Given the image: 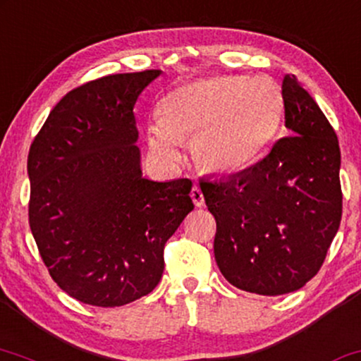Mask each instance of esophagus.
Returning <instances> with one entry per match:
<instances>
[{"mask_svg": "<svg viewBox=\"0 0 361 361\" xmlns=\"http://www.w3.org/2000/svg\"><path fill=\"white\" fill-rule=\"evenodd\" d=\"M190 196H191V200H193L195 207H203V204H204V196L202 193V190H200V186L195 185L193 188H191Z\"/></svg>", "mask_w": 361, "mask_h": 361, "instance_id": "1", "label": "esophagus"}]
</instances>
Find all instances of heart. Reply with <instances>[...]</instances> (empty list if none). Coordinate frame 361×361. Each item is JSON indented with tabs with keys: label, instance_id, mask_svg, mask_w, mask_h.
<instances>
[{
	"label": "heart",
	"instance_id": "b5f03b06",
	"mask_svg": "<svg viewBox=\"0 0 361 361\" xmlns=\"http://www.w3.org/2000/svg\"><path fill=\"white\" fill-rule=\"evenodd\" d=\"M283 98L275 81L214 76L175 88L163 98L159 120L149 123L148 147L168 165L193 144L200 168L236 173L253 165L275 138Z\"/></svg>",
	"mask_w": 361,
	"mask_h": 361
}]
</instances>
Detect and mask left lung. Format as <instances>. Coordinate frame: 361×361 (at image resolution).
<instances>
[{
	"label": "left lung",
	"mask_w": 361,
	"mask_h": 361,
	"mask_svg": "<svg viewBox=\"0 0 361 361\" xmlns=\"http://www.w3.org/2000/svg\"><path fill=\"white\" fill-rule=\"evenodd\" d=\"M281 97L291 135L238 175L200 181L221 275L267 296L300 290L320 271L343 204L335 130L295 75L283 78Z\"/></svg>",
	"instance_id": "8db88e82"
}]
</instances>
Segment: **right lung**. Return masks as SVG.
<instances>
[{"instance_id": "1", "label": "right lung", "mask_w": 361, "mask_h": 361, "mask_svg": "<svg viewBox=\"0 0 361 361\" xmlns=\"http://www.w3.org/2000/svg\"><path fill=\"white\" fill-rule=\"evenodd\" d=\"M159 70L71 90L28 154L30 228L58 286L81 303L123 307L154 290L166 241L195 208L191 180L141 176L133 108Z\"/></svg>"}]
</instances>
